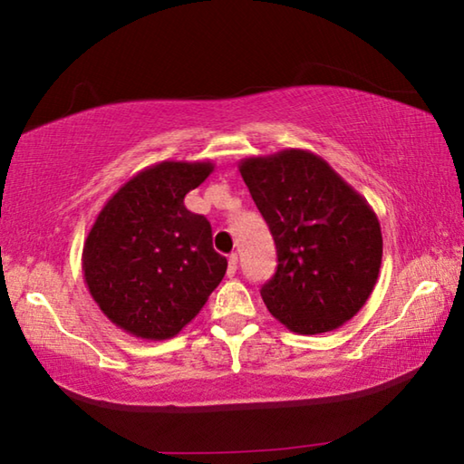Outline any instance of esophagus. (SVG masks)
<instances>
[{"mask_svg": "<svg viewBox=\"0 0 464 464\" xmlns=\"http://www.w3.org/2000/svg\"><path fill=\"white\" fill-rule=\"evenodd\" d=\"M237 272V254H229V266H227V274L233 276Z\"/></svg>", "mask_w": 464, "mask_h": 464, "instance_id": "esophagus-1", "label": "esophagus"}]
</instances>
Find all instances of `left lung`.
I'll return each mask as SVG.
<instances>
[{"instance_id": "obj_1", "label": "left lung", "mask_w": 464, "mask_h": 464, "mask_svg": "<svg viewBox=\"0 0 464 464\" xmlns=\"http://www.w3.org/2000/svg\"><path fill=\"white\" fill-rule=\"evenodd\" d=\"M243 182L276 243L266 307L290 332L342 327L372 295L382 260L379 217L329 163L307 149L239 161Z\"/></svg>"}]
</instances>
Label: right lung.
Instances as JSON below:
<instances>
[{"label":"right lung","instance_id":"add662e5","mask_svg":"<svg viewBox=\"0 0 464 464\" xmlns=\"http://www.w3.org/2000/svg\"><path fill=\"white\" fill-rule=\"evenodd\" d=\"M210 161H160L121 186L83 243L82 270L100 311L140 340H169L198 315L227 260L213 229L184 207Z\"/></svg>","mask_w":464,"mask_h":464}]
</instances>
